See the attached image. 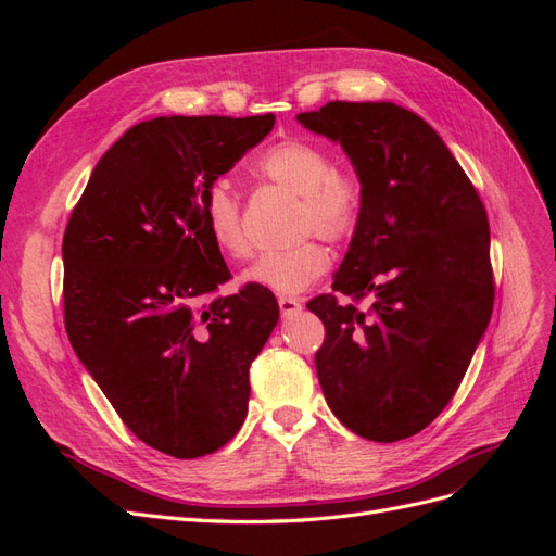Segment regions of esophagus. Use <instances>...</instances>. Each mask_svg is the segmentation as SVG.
<instances>
[{
  "label": "esophagus",
  "instance_id": "1",
  "mask_svg": "<svg viewBox=\"0 0 556 556\" xmlns=\"http://www.w3.org/2000/svg\"><path fill=\"white\" fill-rule=\"evenodd\" d=\"M278 308L285 317H288L301 311V301L296 296H278Z\"/></svg>",
  "mask_w": 556,
  "mask_h": 556
}]
</instances>
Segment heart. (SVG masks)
<instances>
[{"label":"heart","mask_w":556,"mask_h":556,"mask_svg":"<svg viewBox=\"0 0 556 556\" xmlns=\"http://www.w3.org/2000/svg\"><path fill=\"white\" fill-rule=\"evenodd\" d=\"M250 176L299 197L296 237L317 233L325 241L345 243L355 237L366 213V182L350 166H333L329 150L311 139L288 137L268 143L248 162ZM201 223L215 248L229 260L250 255L243 204L227 178L211 180L201 192ZM329 250L317 239H304L288 250H271L245 271V280L276 294L308 290L327 274Z\"/></svg>","instance_id":"obj_1"}]
</instances>
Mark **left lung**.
Listing matches in <instances>:
<instances>
[{
  "instance_id": "obj_1",
  "label": "left lung",
  "mask_w": 556,
  "mask_h": 556,
  "mask_svg": "<svg viewBox=\"0 0 556 556\" xmlns=\"http://www.w3.org/2000/svg\"><path fill=\"white\" fill-rule=\"evenodd\" d=\"M299 123L341 141L366 213L333 278L308 301L325 325L315 368L362 439H410L459 390L494 308L490 223L473 182L422 117L390 102H329ZM336 293L351 301L341 305ZM371 298L369 306L358 304Z\"/></svg>"
}]
</instances>
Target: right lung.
Segmentation results:
<instances>
[{
	"label": "right lung",
	"mask_w": 556,
	"mask_h": 556,
	"mask_svg": "<svg viewBox=\"0 0 556 556\" xmlns=\"http://www.w3.org/2000/svg\"><path fill=\"white\" fill-rule=\"evenodd\" d=\"M274 113L174 115L117 139L62 239L64 327L125 427L176 459L227 445L276 296L231 274L201 223V192L274 127Z\"/></svg>",
	"instance_id": "obj_1"
}]
</instances>
